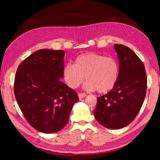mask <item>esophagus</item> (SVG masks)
Here are the masks:
<instances>
[{
  "label": "esophagus",
  "instance_id": "obj_1",
  "mask_svg": "<svg viewBox=\"0 0 160 160\" xmlns=\"http://www.w3.org/2000/svg\"><path fill=\"white\" fill-rule=\"evenodd\" d=\"M87 96V94L85 93H79L78 94V97L79 99H82L84 97H85Z\"/></svg>",
  "mask_w": 160,
  "mask_h": 160
}]
</instances>
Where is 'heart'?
<instances>
[{
	"instance_id": "b5f03b06",
	"label": "heart",
	"mask_w": 160,
	"mask_h": 160,
	"mask_svg": "<svg viewBox=\"0 0 160 160\" xmlns=\"http://www.w3.org/2000/svg\"><path fill=\"white\" fill-rule=\"evenodd\" d=\"M118 72V64L115 58L89 52L78 56L73 65L66 64L63 69V77L69 88L75 89L82 82L85 75V90L106 93L114 88Z\"/></svg>"
}]
</instances>
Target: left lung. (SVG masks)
<instances>
[{
  "label": "left lung",
  "mask_w": 160,
  "mask_h": 160,
  "mask_svg": "<svg viewBox=\"0 0 160 160\" xmlns=\"http://www.w3.org/2000/svg\"><path fill=\"white\" fill-rule=\"evenodd\" d=\"M119 61L118 78L112 90L97 97L94 115L102 126L120 129L131 123L140 110L147 90L144 64L131 48L114 44Z\"/></svg>",
  "instance_id": "obj_1"
}]
</instances>
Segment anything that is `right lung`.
<instances>
[{
  "mask_svg": "<svg viewBox=\"0 0 160 160\" xmlns=\"http://www.w3.org/2000/svg\"><path fill=\"white\" fill-rule=\"evenodd\" d=\"M62 50L40 49L18 66L14 93L28 123L44 133L56 132L66 125L76 92L61 81L64 67Z\"/></svg>",
  "mask_w": 160,
  "mask_h": 160,
  "instance_id": "right-lung-1",
  "label": "right lung"
}]
</instances>
